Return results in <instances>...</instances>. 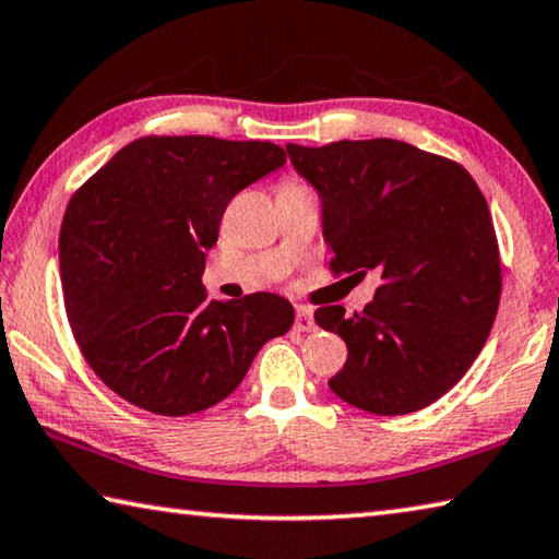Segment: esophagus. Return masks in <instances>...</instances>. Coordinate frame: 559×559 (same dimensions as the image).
Instances as JSON below:
<instances>
[{
	"label": "esophagus",
	"mask_w": 559,
	"mask_h": 559,
	"mask_svg": "<svg viewBox=\"0 0 559 559\" xmlns=\"http://www.w3.org/2000/svg\"><path fill=\"white\" fill-rule=\"evenodd\" d=\"M293 328H296V332H312V330H314L312 312H310L308 308H298V312H296V324H293Z\"/></svg>",
	"instance_id": "obj_1"
}]
</instances>
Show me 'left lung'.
I'll use <instances>...</instances> for the list:
<instances>
[{
    "mask_svg": "<svg viewBox=\"0 0 559 559\" xmlns=\"http://www.w3.org/2000/svg\"><path fill=\"white\" fill-rule=\"evenodd\" d=\"M286 151L318 190L332 271L381 276L361 312L314 310L347 342L330 389L377 415L435 403L479 357L499 310V245L479 186L454 160L395 139Z\"/></svg>",
    "mask_w": 559,
    "mask_h": 559,
    "instance_id": "8db88e82",
    "label": "left lung"
}]
</instances>
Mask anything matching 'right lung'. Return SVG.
I'll list each match as a JSON object with an SVG mask.
<instances>
[{
    "instance_id": "add662e5",
    "label": "right lung",
    "mask_w": 559,
    "mask_h": 559,
    "mask_svg": "<svg viewBox=\"0 0 559 559\" xmlns=\"http://www.w3.org/2000/svg\"><path fill=\"white\" fill-rule=\"evenodd\" d=\"M283 164L271 141L146 136L70 200L58 241L70 328L131 405L170 418L212 408L290 330L296 312L276 293L225 302L202 286L229 200Z\"/></svg>"
}]
</instances>
